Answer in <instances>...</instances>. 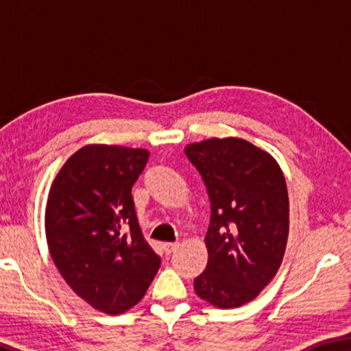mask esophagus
<instances>
[{
  "mask_svg": "<svg viewBox=\"0 0 351 351\" xmlns=\"http://www.w3.org/2000/svg\"><path fill=\"white\" fill-rule=\"evenodd\" d=\"M162 247H164V252L165 254H171V252H173L175 251V249H178V247H180V243H164V245H162Z\"/></svg>",
  "mask_w": 351,
  "mask_h": 351,
  "instance_id": "1",
  "label": "esophagus"
}]
</instances>
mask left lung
<instances>
[{"mask_svg":"<svg viewBox=\"0 0 351 351\" xmlns=\"http://www.w3.org/2000/svg\"><path fill=\"white\" fill-rule=\"evenodd\" d=\"M210 199L206 269L197 294L218 308L251 302L280 268L289 230V201L280 167L269 153L237 138L186 148Z\"/></svg>","mask_w":351,"mask_h":351,"instance_id":"obj_1","label":"left lung"}]
</instances>
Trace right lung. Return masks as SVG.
Returning a JSON list of instances; mask_svg holds the SVG:
<instances>
[{"mask_svg": "<svg viewBox=\"0 0 351 351\" xmlns=\"http://www.w3.org/2000/svg\"><path fill=\"white\" fill-rule=\"evenodd\" d=\"M147 161L142 148L86 145L64 162L47 197L46 239L57 269L77 295L108 314L138 304L161 265L132 197Z\"/></svg>", "mask_w": 351, "mask_h": 351, "instance_id": "right-lung-1", "label": "right lung"}]
</instances>
